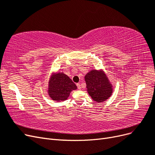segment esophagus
I'll list each match as a JSON object with an SVG mask.
<instances>
[{"mask_svg": "<svg viewBox=\"0 0 155 155\" xmlns=\"http://www.w3.org/2000/svg\"><path fill=\"white\" fill-rule=\"evenodd\" d=\"M76 85H77L78 88L79 89V90H80V89H81V85H80V84H79V83H77Z\"/></svg>", "mask_w": 155, "mask_h": 155, "instance_id": "esophagus-1", "label": "esophagus"}]
</instances>
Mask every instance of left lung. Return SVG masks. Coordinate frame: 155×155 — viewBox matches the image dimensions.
<instances>
[{
    "mask_svg": "<svg viewBox=\"0 0 155 155\" xmlns=\"http://www.w3.org/2000/svg\"><path fill=\"white\" fill-rule=\"evenodd\" d=\"M87 91L92 99L103 102L110 97L113 91L112 84L102 70H92L85 76Z\"/></svg>",
    "mask_w": 155,
    "mask_h": 155,
    "instance_id": "1",
    "label": "left lung"
}]
</instances>
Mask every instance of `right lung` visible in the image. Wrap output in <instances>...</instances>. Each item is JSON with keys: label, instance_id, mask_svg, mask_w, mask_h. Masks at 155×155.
Wrapping results in <instances>:
<instances>
[{"label": "right lung", "instance_id": "right-lung-1", "mask_svg": "<svg viewBox=\"0 0 155 155\" xmlns=\"http://www.w3.org/2000/svg\"><path fill=\"white\" fill-rule=\"evenodd\" d=\"M77 87L72 79L63 72L54 74L48 83V93L50 97L54 101H61L66 100L73 90Z\"/></svg>", "mask_w": 155, "mask_h": 155}]
</instances>
